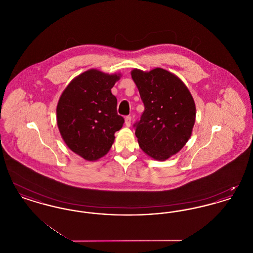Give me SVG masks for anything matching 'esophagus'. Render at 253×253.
Here are the masks:
<instances>
[{
  "instance_id": "esophagus-1",
  "label": "esophagus",
  "mask_w": 253,
  "mask_h": 253,
  "mask_svg": "<svg viewBox=\"0 0 253 253\" xmlns=\"http://www.w3.org/2000/svg\"><path fill=\"white\" fill-rule=\"evenodd\" d=\"M131 121H132V118L130 116H127L125 118V124L127 127H130L131 126Z\"/></svg>"
}]
</instances>
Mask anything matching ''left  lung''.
<instances>
[{
  "label": "left lung",
  "instance_id": "left-lung-1",
  "mask_svg": "<svg viewBox=\"0 0 253 253\" xmlns=\"http://www.w3.org/2000/svg\"><path fill=\"white\" fill-rule=\"evenodd\" d=\"M144 112L134 123L139 147L154 159L164 161L188 142L195 121V104L178 77L156 68L150 72L133 69Z\"/></svg>",
  "mask_w": 253,
  "mask_h": 253
}]
</instances>
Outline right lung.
Instances as JSON below:
<instances>
[{"label": "right lung", "instance_id": "obj_1", "mask_svg": "<svg viewBox=\"0 0 253 253\" xmlns=\"http://www.w3.org/2000/svg\"><path fill=\"white\" fill-rule=\"evenodd\" d=\"M121 75L90 69L64 89L57 106V123L65 144L88 161L104 157L121 130L117 97L111 89Z\"/></svg>", "mask_w": 253, "mask_h": 253}]
</instances>
